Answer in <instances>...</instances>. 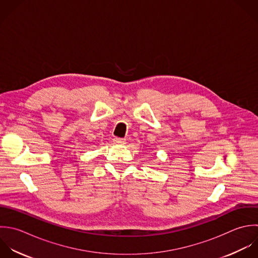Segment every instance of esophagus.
<instances>
[{"label": "esophagus", "mask_w": 258, "mask_h": 258, "mask_svg": "<svg viewBox=\"0 0 258 258\" xmlns=\"http://www.w3.org/2000/svg\"><path fill=\"white\" fill-rule=\"evenodd\" d=\"M113 142H114V144H116V145H124V144H125V140L119 139V138H115V139L113 140Z\"/></svg>", "instance_id": "1"}]
</instances>
